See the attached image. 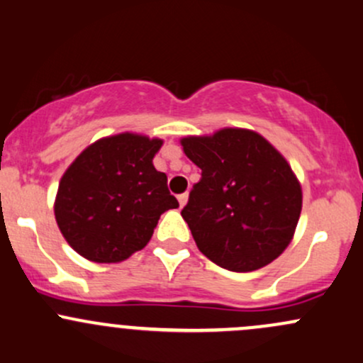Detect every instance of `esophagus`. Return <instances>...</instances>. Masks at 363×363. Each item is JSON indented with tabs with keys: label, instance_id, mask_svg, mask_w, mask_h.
I'll list each match as a JSON object with an SVG mask.
<instances>
[{
	"label": "esophagus",
	"instance_id": "1",
	"mask_svg": "<svg viewBox=\"0 0 363 363\" xmlns=\"http://www.w3.org/2000/svg\"><path fill=\"white\" fill-rule=\"evenodd\" d=\"M186 201H189V194H182V195H178V202H180V207L185 206Z\"/></svg>",
	"mask_w": 363,
	"mask_h": 363
}]
</instances>
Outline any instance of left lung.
<instances>
[{"mask_svg": "<svg viewBox=\"0 0 363 363\" xmlns=\"http://www.w3.org/2000/svg\"><path fill=\"white\" fill-rule=\"evenodd\" d=\"M180 144L202 169L182 211L199 250L236 272L278 259L302 213V185L283 154L247 128L189 135Z\"/></svg>", "mask_w": 363, "mask_h": 363, "instance_id": "8db88e82", "label": "left lung"}]
</instances>
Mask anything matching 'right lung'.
<instances>
[{
    "mask_svg": "<svg viewBox=\"0 0 363 363\" xmlns=\"http://www.w3.org/2000/svg\"><path fill=\"white\" fill-rule=\"evenodd\" d=\"M161 138L123 132L85 147L60 180L55 218L77 254L116 264L149 243L161 214L177 209L168 178L154 168Z\"/></svg>",
    "mask_w": 363,
    "mask_h": 363,
    "instance_id": "add662e5",
    "label": "right lung"
}]
</instances>
